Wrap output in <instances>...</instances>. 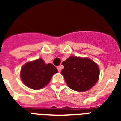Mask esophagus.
<instances>
[{
  "instance_id": "obj_1",
  "label": "esophagus",
  "mask_w": 121,
  "mask_h": 121,
  "mask_svg": "<svg viewBox=\"0 0 121 121\" xmlns=\"http://www.w3.org/2000/svg\"><path fill=\"white\" fill-rule=\"evenodd\" d=\"M57 69H58V72H61V69H62V67L61 66H59L57 67Z\"/></svg>"
}]
</instances>
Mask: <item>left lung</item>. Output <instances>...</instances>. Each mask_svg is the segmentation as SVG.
Here are the masks:
<instances>
[{
    "mask_svg": "<svg viewBox=\"0 0 121 121\" xmlns=\"http://www.w3.org/2000/svg\"><path fill=\"white\" fill-rule=\"evenodd\" d=\"M64 68L61 73L67 85L72 90L84 92L97 82L99 68L94 61L86 58L70 56L62 63Z\"/></svg>",
    "mask_w": 121,
    "mask_h": 121,
    "instance_id": "1",
    "label": "left lung"
}]
</instances>
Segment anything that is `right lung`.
I'll use <instances>...</instances> for the list:
<instances>
[{
	"instance_id": "right-lung-1",
	"label": "right lung",
	"mask_w": 121,
	"mask_h": 121,
	"mask_svg": "<svg viewBox=\"0 0 121 121\" xmlns=\"http://www.w3.org/2000/svg\"><path fill=\"white\" fill-rule=\"evenodd\" d=\"M58 70L51 63L46 64L41 58L26 63L21 70L22 82L29 88L38 90L49 82Z\"/></svg>"
}]
</instances>
